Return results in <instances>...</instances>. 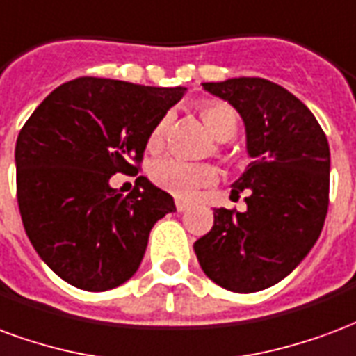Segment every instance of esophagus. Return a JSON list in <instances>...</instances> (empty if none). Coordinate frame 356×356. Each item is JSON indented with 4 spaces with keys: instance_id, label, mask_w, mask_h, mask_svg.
Listing matches in <instances>:
<instances>
[{
    "instance_id": "obj_1",
    "label": "esophagus",
    "mask_w": 356,
    "mask_h": 356,
    "mask_svg": "<svg viewBox=\"0 0 356 356\" xmlns=\"http://www.w3.org/2000/svg\"><path fill=\"white\" fill-rule=\"evenodd\" d=\"M176 210H178V212H186V210H189V204L186 203V201L176 199Z\"/></svg>"
}]
</instances>
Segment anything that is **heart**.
Instances as JSON below:
<instances>
[{
	"label": "heart",
	"mask_w": 356,
	"mask_h": 356,
	"mask_svg": "<svg viewBox=\"0 0 356 356\" xmlns=\"http://www.w3.org/2000/svg\"><path fill=\"white\" fill-rule=\"evenodd\" d=\"M199 115L203 119L207 131L216 140H229L237 132V115L225 104H204L199 108ZM168 119H161L147 138V146L155 149L161 146ZM153 180L161 188L168 189L170 193L181 199H191L199 189L214 184L218 178L216 168L207 163H188V161L168 157L155 163L152 168Z\"/></svg>",
	"instance_id": "heart-1"
}]
</instances>
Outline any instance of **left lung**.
I'll return each instance as SVG.
<instances>
[{
    "mask_svg": "<svg viewBox=\"0 0 356 356\" xmlns=\"http://www.w3.org/2000/svg\"><path fill=\"white\" fill-rule=\"evenodd\" d=\"M227 100L246 127L252 163L233 184L246 191V210H214V225L197 238L204 275L238 294L282 281L323 232L330 193V147L309 108L261 77L203 83Z\"/></svg>",
    "mask_w": 356,
    "mask_h": 356,
    "instance_id": "obj_1",
    "label": "left lung"
}]
</instances>
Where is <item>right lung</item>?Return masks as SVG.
I'll return each mask as SVG.
<instances>
[{"label": "right lung", "instance_id": "add662e5", "mask_svg": "<svg viewBox=\"0 0 356 356\" xmlns=\"http://www.w3.org/2000/svg\"><path fill=\"white\" fill-rule=\"evenodd\" d=\"M186 89L77 77L47 96L15 147L17 199L41 260L72 286L104 292L136 273L175 199L140 176L123 197L115 172L138 170L147 138Z\"/></svg>", "mask_w": 356, "mask_h": 356}]
</instances>
